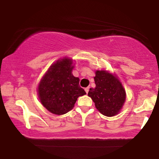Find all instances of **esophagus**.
<instances>
[{
	"mask_svg": "<svg viewBox=\"0 0 159 159\" xmlns=\"http://www.w3.org/2000/svg\"><path fill=\"white\" fill-rule=\"evenodd\" d=\"M89 87H87V88H86V89H85V91H86V93H88V92H89Z\"/></svg>",
	"mask_w": 159,
	"mask_h": 159,
	"instance_id": "esophagus-1",
	"label": "esophagus"
}]
</instances>
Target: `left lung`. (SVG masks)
<instances>
[{
	"instance_id": "1",
	"label": "left lung",
	"mask_w": 159,
	"mask_h": 159,
	"mask_svg": "<svg viewBox=\"0 0 159 159\" xmlns=\"http://www.w3.org/2000/svg\"><path fill=\"white\" fill-rule=\"evenodd\" d=\"M96 87L90 89L88 95L103 115L112 117L122 109L126 93L117 78L105 70L96 71Z\"/></svg>"
}]
</instances>
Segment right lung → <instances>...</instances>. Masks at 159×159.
<instances>
[{
    "label": "right lung",
    "mask_w": 159,
    "mask_h": 159,
    "mask_svg": "<svg viewBox=\"0 0 159 159\" xmlns=\"http://www.w3.org/2000/svg\"><path fill=\"white\" fill-rule=\"evenodd\" d=\"M73 62L68 58L50 66L38 87L42 105L55 115H64L74 107L78 97L86 94L79 86V79L72 75Z\"/></svg>",
    "instance_id": "add662e5"
}]
</instances>
